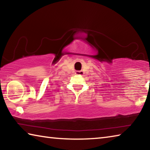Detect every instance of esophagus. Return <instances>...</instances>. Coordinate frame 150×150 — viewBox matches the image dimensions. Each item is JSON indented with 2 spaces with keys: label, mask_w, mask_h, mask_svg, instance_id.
Wrapping results in <instances>:
<instances>
[{
  "label": "esophagus",
  "mask_w": 150,
  "mask_h": 150,
  "mask_svg": "<svg viewBox=\"0 0 150 150\" xmlns=\"http://www.w3.org/2000/svg\"><path fill=\"white\" fill-rule=\"evenodd\" d=\"M75 74L78 75H83L84 74V73H83V71H77L75 73Z\"/></svg>",
  "instance_id": "esophagus-1"
}]
</instances>
